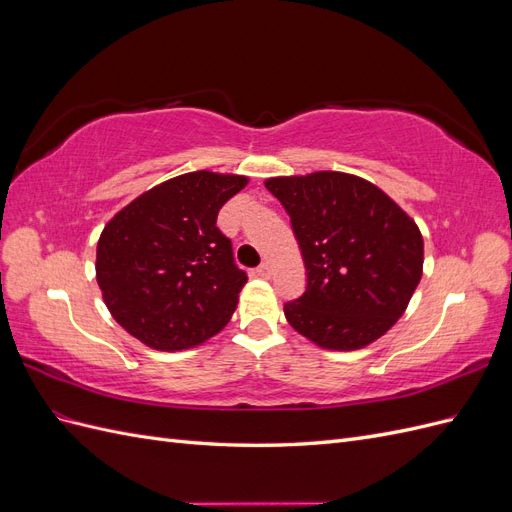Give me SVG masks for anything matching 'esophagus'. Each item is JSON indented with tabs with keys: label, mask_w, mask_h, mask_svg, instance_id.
I'll use <instances>...</instances> for the list:
<instances>
[{
	"label": "esophagus",
	"mask_w": 512,
	"mask_h": 512,
	"mask_svg": "<svg viewBox=\"0 0 512 512\" xmlns=\"http://www.w3.org/2000/svg\"><path fill=\"white\" fill-rule=\"evenodd\" d=\"M271 265H269V262L265 260V262H262V265H258V269H256V273L260 275V277H265V280H267V277H271Z\"/></svg>",
	"instance_id": "obj_1"
}]
</instances>
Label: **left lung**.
Masks as SVG:
<instances>
[{
    "mask_svg": "<svg viewBox=\"0 0 512 512\" xmlns=\"http://www.w3.org/2000/svg\"><path fill=\"white\" fill-rule=\"evenodd\" d=\"M280 200L307 271L286 320L314 344L356 350L389 331L423 273L416 224L374 183L320 170L265 181Z\"/></svg>",
    "mask_w": 512,
    "mask_h": 512,
    "instance_id": "8db88e82",
    "label": "left lung"
}]
</instances>
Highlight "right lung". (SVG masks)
I'll use <instances>...</instances> for the list:
<instances>
[{
  "mask_svg": "<svg viewBox=\"0 0 512 512\" xmlns=\"http://www.w3.org/2000/svg\"><path fill=\"white\" fill-rule=\"evenodd\" d=\"M245 185L198 170L156 185L104 226L96 258L104 303L149 348H194L228 324L247 273L215 222Z\"/></svg>",
  "mask_w": 512,
  "mask_h": 512,
  "instance_id": "add662e5",
  "label": "right lung"
}]
</instances>
